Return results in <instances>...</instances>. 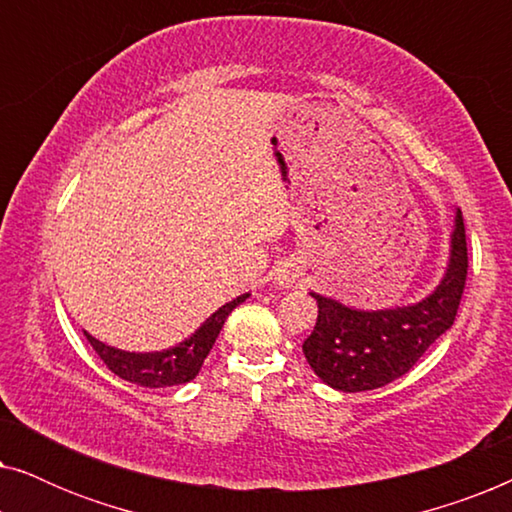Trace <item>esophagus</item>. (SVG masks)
<instances>
[{
	"label": "esophagus",
	"instance_id": "obj_1",
	"mask_svg": "<svg viewBox=\"0 0 512 512\" xmlns=\"http://www.w3.org/2000/svg\"><path fill=\"white\" fill-rule=\"evenodd\" d=\"M300 277H303V263H300L298 258H286V261L279 263V268L275 272L279 289H291Z\"/></svg>",
	"mask_w": 512,
	"mask_h": 512
}]
</instances>
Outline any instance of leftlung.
Returning a JSON list of instances; mask_svg holds the SVG:
<instances>
[{
  "instance_id": "8db88e82",
  "label": "left lung",
  "mask_w": 512,
  "mask_h": 512,
  "mask_svg": "<svg viewBox=\"0 0 512 512\" xmlns=\"http://www.w3.org/2000/svg\"><path fill=\"white\" fill-rule=\"evenodd\" d=\"M466 275V228L457 209L445 277L419 303L366 312L310 293L319 314L314 331L303 342L307 363L328 387L347 394L380 389L398 380L454 324Z\"/></svg>"
}]
</instances>
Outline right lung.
Here are the masks:
<instances>
[{
  "instance_id": "add662e5",
  "label": "right lung",
  "mask_w": 512,
  "mask_h": 512,
  "mask_svg": "<svg viewBox=\"0 0 512 512\" xmlns=\"http://www.w3.org/2000/svg\"><path fill=\"white\" fill-rule=\"evenodd\" d=\"M247 298L249 293H244V296H237L235 300L219 307L191 338L179 342L177 347L163 349V352H123V349L104 345V342L93 338L90 333H86V338L97 356L104 361V366L121 377V380L151 389L174 387V384L191 382L200 373L202 363H205L209 349L214 347L216 338H219V331L226 324L228 314Z\"/></svg>"
}]
</instances>
